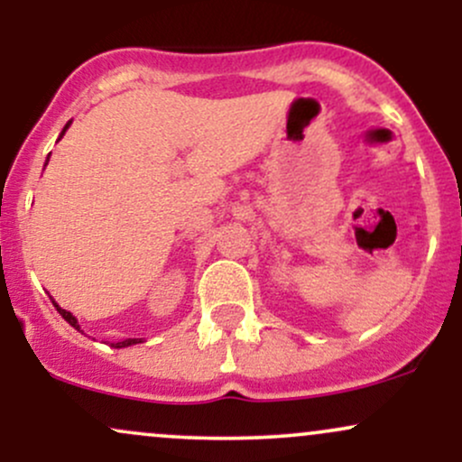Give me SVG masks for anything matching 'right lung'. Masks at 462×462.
<instances>
[{
    "label": "right lung",
    "instance_id": "add662e5",
    "mask_svg": "<svg viewBox=\"0 0 462 462\" xmlns=\"http://www.w3.org/2000/svg\"><path fill=\"white\" fill-rule=\"evenodd\" d=\"M69 125H71V121H69V124L65 125V130H62V132H60V139H62V134H65V132H67V128H69ZM51 301H54V300H51ZM54 306H56V310H58V312H60V315H62V319H65V321L69 323V326H73V328H76V330H79V323H78V319H76V317H73V315H71V312H69V310H65V309H60V306H58V304H56V301H54ZM134 343H141V341H139V338H125V341L113 343V347H128V346H134Z\"/></svg>",
    "mask_w": 462,
    "mask_h": 462
}]
</instances>
